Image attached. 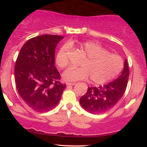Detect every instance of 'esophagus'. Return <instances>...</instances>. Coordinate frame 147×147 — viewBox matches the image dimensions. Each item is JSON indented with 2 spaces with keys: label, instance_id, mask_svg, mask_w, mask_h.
Instances as JSON below:
<instances>
[{
  "label": "esophagus",
  "instance_id": "34e87169",
  "mask_svg": "<svg viewBox=\"0 0 147 147\" xmlns=\"http://www.w3.org/2000/svg\"><path fill=\"white\" fill-rule=\"evenodd\" d=\"M75 84V82H67L66 85L67 86H74Z\"/></svg>",
  "mask_w": 147,
  "mask_h": 147
}]
</instances>
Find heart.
<instances>
[{"instance_id": "obj_1", "label": "heart", "mask_w": 147, "mask_h": 147, "mask_svg": "<svg viewBox=\"0 0 147 147\" xmlns=\"http://www.w3.org/2000/svg\"><path fill=\"white\" fill-rule=\"evenodd\" d=\"M77 48L85 57L79 68H70L63 72L62 77L68 82L85 80L90 77L95 84H103L113 79L124 67L122 58L111 53L95 41H86L77 44ZM68 48L62 47L57 52L56 63L59 68L63 69L68 65Z\"/></svg>"}]
</instances>
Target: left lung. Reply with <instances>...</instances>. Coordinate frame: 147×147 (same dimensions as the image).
Returning <instances> with one entry per match:
<instances>
[{"label":"left lung","mask_w":147,"mask_h":147,"mask_svg":"<svg viewBox=\"0 0 147 147\" xmlns=\"http://www.w3.org/2000/svg\"><path fill=\"white\" fill-rule=\"evenodd\" d=\"M129 77V68L126 59L121 75L104 86L89 87L86 93L80 98L81 106L88 112L93 114L103 113L110 110L124 95Z\"/></svg>","instance_id":"1"}]
</instances>
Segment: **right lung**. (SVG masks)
<instances>
[{
    "instance_id": "add662e5",
    "label": "right lung",
    "mask_w": 147,
    "mask_h": 147,
    "mask_svg": "<svg viewBox=\"0 0 147 147\" xmlns=\"http://www.w3.org/2000/svg\"><path fill=\"white\" fill-rule=\"evenodd\" d=\"M63 36L44 34L30 38L23 45L14 67L18 94L36 112L52 110L59 102L65 84L55 65V48Z\"/></svg>"
}]
</instances>
